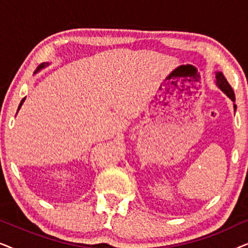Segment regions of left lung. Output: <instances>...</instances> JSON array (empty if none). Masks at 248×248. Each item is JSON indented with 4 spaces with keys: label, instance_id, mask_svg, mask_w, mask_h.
<instances>
[{
    "label": "left lung",
    "instance_id": "obj_1",
    "mask_svg": "<svg viewBox=\"0 0 248 248\" xmlns=\"http://www.w3.org/2000/svg\"><path fill=\"white\" fill-rule=\"evenodd\" d=\"M216 84L220 88V90H221L222 93H225L227 96H228L230 99H232L233 103H235V93H233L232 88L230 87L228 81H227L225 76H223L221 72H217L216 73ZM236 108H237V106L235 104H233V109L236 110Z\"/></svg>",
    "mask_w": 248,
    "mask_h": 248
}]
</instances>
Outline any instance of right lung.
Returning a JSON list of instances; mask_svg holds the SVG:
<instances>
[{
  "instance_id": "obj_1",
  "label": "right lung",
  "mask_w": 248,
  "mask_h": 248,
  "mask_svg": "<svg viewBox=\"0 0 248 248\" xmlns=\"http://www.w3.org/2000/svg\"><path fill=\"white\" fill-rule=\"evenodd\" d=\"M47 65H48V63H42V64H40V65H39L38 67H37V70L35 71V73H37V72H38V71H39V70H42V69H44V67H46ZM25 99H26V97H25V98H23V99L21 100V103H20V105H19V107H18V110L20 109V108H21V106H22V104H23V101H25Z\"/></svg>"
}]
</instances>
